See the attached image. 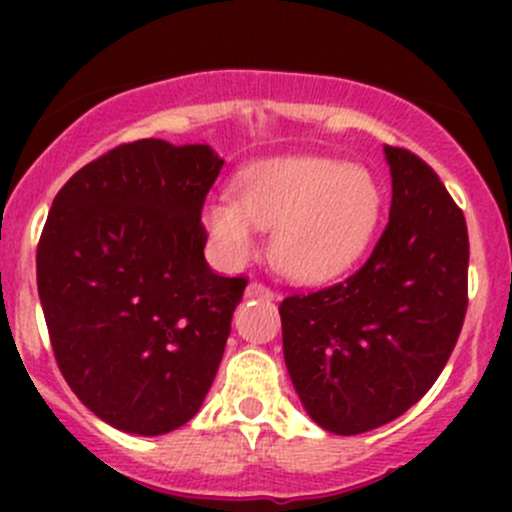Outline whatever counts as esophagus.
Here are the masks:
<instances>
[{"mask_svg": "<svg viewBox=\"0 0 512 512\" xmlns=\"http://www.w3.org/2000/svg\"><path fill=\"white\" fill-rule=\"evenodd\" d=\"M247 297L272 299V297H275V292H272L270 287H265V285H262V282H250V285H247Z\"/></svg>", "mask_w": 512, "mask_h": 512, "instance_id": "1", "label": "esophagus"}]
</instances>
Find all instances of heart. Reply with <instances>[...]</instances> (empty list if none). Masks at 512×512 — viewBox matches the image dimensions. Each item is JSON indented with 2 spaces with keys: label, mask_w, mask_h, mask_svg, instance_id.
<instances>
[{
  "label": "heart",
  "mask_w": 512,
  "mask_h": 512,
  "mask_svg": "<svg viewBox=\"0 0 512 512\" xmlns=\"http://www.w3.org/2000/svg\"><path fill=\"white\" fill-rule=\"evenodd\" d=\"M381 190L369 170L337 158H277L242 170L235 200H210L203 223L227 262L255 250L257 230H275L272 255L294 282L342 275L374 237Z\"/></svg>",
  "instance_id": "1"
}]
</instances>
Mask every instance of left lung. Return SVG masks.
Returning a JSON list of instances; mask_svg holds the SVG:
<instances>
[{
  "label": "left lung",
  "mask_w": 512,
  "mask_h": 512,
  "mask_svg": "<svg viewBox=\"0 0 512 512\" xmlns=\"http://www.w3.org/2000/svg\"><path fill=\"white\" fill-rule=\"evenodd\" d=\"M391 213L347 280L282 299V349L307 414L356 436L411 409L441 376L468 309V227L436 170L384 146Z\"/></svg>",
  "instance_id": "1"
}]
</instances>
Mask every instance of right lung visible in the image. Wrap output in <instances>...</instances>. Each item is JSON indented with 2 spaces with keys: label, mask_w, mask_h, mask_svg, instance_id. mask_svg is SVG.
I'll return each mask as SVG.
<instances>
[{
  "label": "right lung",
  "mask_w": 512,
  "mask_h": 512,
  "mask_svg": "<svg viewBox=\"0 0 512 512\" xmlns=\"http://www.w3.org/2000/svg\"><path fill=\"white\" fill-rule=\"evenodd\" d=\"M223 158L160 138L121 143L56 193L36 285L51 349L81 404L160 436L198 414L247 277L205 262V198Z\"/></svg>",
  "instance_id": "1"
}]
</instances>
